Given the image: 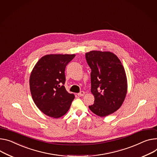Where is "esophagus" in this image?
Returning a JSON list of instances; mask_svg holds the SVG:
<instances>
[{
  "instance_id": "34e87169",
  "label": "esophagus",
  "mask_w": 157,
  "mask_h": 157,
  "mask_svg": "<svg viewBox=\"0 0 157 157\" xmlns=\"http://www.w3.org/2000/svg\"><path fill=\"white\" fill-rule=\"evenodd\" d=\"M77 95L79 96V97H82V96H83L84 95H85V92H84L83 91H81L79 93H78Z\"/></svg>"
}]
</instances>
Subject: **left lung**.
Returning <instances> with one entry per match:
<instances>
[{"label": "left lung", "instance_id": "left-lung-1", "mask_svg": "<svg viewBox=\"0 0 157 157\" xmlns=\"http://www.w3.org/2000/svg\"><path fill=\"white\" fill-rule=\"evenodd\" d=\"M91 69V92L94 103L90 111L101 117L114 113L121 106L127 93L124 68L117 56L109 52L90 51L86 53Z\"/></svg>", "mask_w": 157, "mask_h": 157}]
</instances>
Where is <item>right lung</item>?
Instances as JSON below:
<instances>
[{"label":"right lung","mask_w":157,"mask_h":157,"mask_svg":"<svg viewBox=\"0 0 157 157\" xmlns=\"http://www.w3.org/2000/svg\"><path fill=\"white\" fill-rule=\"evenodd\" d=\"M75 55H47L35 65L29 78L32 98L44 114L58 118L65 114L75 99L64 84L65 70Z\"/></svg>","instance_id":"1"}]
</instances>
